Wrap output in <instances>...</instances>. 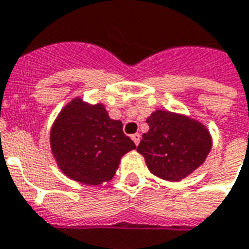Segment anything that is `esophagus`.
Wrapping results in <instances>:
<instances>
[{"label": "esophagus", "instance_id": "34e87169", "mask_svg": "<svg viewBox=\"0 0 249 249\" xmlns=\"http://www.w3.org/2000/svg\"><path fill=\"white\" fill-rule=\"evenodd\" d=\"M132 140H133V142H135V144H136V145H139V142H140V135H139V133H135V135H132Z\"/></svg>", "mask_w": 249, "mask_h": 249}]
</instances>
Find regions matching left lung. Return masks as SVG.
Listing matches in <instances>:
<instances>
[{
	"label": "left lung",
	"mask_w": 249,
	"mask_h": 249,
	"mask_svg": "<svg viewBox=\"0 0 249 249\" xmlns=\"http://www.w3.org/2000/svg\"><path fill=\"white\" fill-rule=\"evenodd\" d=\"M147 124L149 130L142 135L137 151L159 178L178 182L201 166L210 152L209 132L194 120L156 110Z\"/></svg>",
	"instance_id": "obj_1"
}]
</instances>
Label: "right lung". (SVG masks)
Segmentation results:
<instances>
[{
    "instance_id": "right-lung-1",
    "label": "right lung",
    "mask_w": 249,
    "mask_h": 249,
    "mask_svg": "<svg viewBox=\"0 0 249 249\" xmlns=\"http://www.w3.org/2000/svg\"><path fill=\"white\" fill-rule=\"evenodd\" d=\"M52 154L67 177L86 185L110 180L121 158L135 142L123 132V123L107 116L104 105L74 100L51 129Z\"/></svg>"
}]
</instances>
